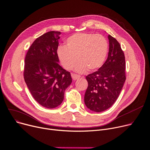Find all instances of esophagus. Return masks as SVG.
<instances>
[{"instance_id":"esophagus-1","label":"esophagus","mask_w":150,"mask_h":150,"mask_svg":"<svg viewBox=\"0 0 150 150\" xmlns=\"http://www.w3.org/2000/svg\"><path fill=\"white\" fill-rule=\"evenodd\" d=\"M72 79H74V80H76L77 79H78L79 77H80V76L74 74H72Z\"/></svg>"}]
</instances>
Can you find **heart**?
I'll list each match as a JSON object with an SVG mask.
<instances>
[{
	"label": "heart",
	"mask_w": 150,
	"mask_h": 150,
	"mask_svg": "<svg viewBox=\"0 0 150 150\" xmlns=\"http://www.w3.org/2000/svg\"><path fill=\"white\" fill-rule=\"evenodd\" d=\"M108 49L106 38L99 34L76 33L69 37L66 46H61L57 49V56L63 67L71 70L77 59L79 62L75 71L86 72L88 69L93 71L101 67L104 63Z\"/></svg>",
	"instance_id": "heart-1"
}]
</instances>
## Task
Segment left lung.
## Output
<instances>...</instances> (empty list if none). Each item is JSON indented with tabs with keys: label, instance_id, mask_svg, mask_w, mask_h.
Here are the masks:
<instances>
[{
	"label": "left lung",
	"instance_id": "obj_1",
	"mask_svg": "<svg viewBox=\"0 0 150 150\" xmlns=\"http://www.w3.org/2000/svg\"><path fill=\"white\" fill-rule=\"evenodd\" d=\"M109 50L104 64L86 78L88 87L84 103L91 110L101 112L110 107L116 101L125 81V61L120 44L108 35Z\"/></svg>",
	"mask_w": 150,
	"mask_h": 150
}]
</instances>
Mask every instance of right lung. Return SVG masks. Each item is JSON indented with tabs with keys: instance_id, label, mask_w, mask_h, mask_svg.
I'll list each match as a JSON object with an SVG mask.
<instances>
[{
	"instance_id": "obj_1",
	"label": "right lung",
	"mask_w": 150,
	"mask_h": 150,
	"mask_svg": "<svg viewBox=\"0 0 150 150\" xmlns=\"http://www.w3.org/2000/svg\"><path fill=\"white\" fill-rule=\"evenodd\" d=\"M61 33L49 31L40 36L25 57V81L35 100L44 107L60 105L66 89L71 85V74L58 64V40Z\"/></svg>"
}]
</instances>
